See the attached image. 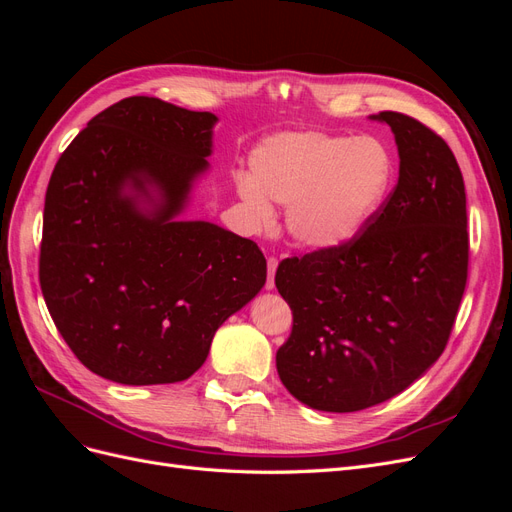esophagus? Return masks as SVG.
I'll use <instances>...</instances> for the list:
<instances>
[{
    "instance_id": "34e87169",
    "label": "esophagus",
    "mask_w": 512,
    "mask_h": 512,
    "mask_svg": "<svg viewBox=\"0 0 512 512\" xmlns=\"http://www.w3.org/2000/svg\"><path fill=\"white\" fill-rule=\"evenodd\" d=\"M267 267H269V275H267V284H265V288H267V290H273V288H275V269H277V258L269 256V258H267Z\"/></svg>"
}]
</instances>
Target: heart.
Returning <instances> with one entry per match:
<instances>
[{"instance_id":"b5f03b06","label":"heart","mask_w":512,"mask_h":512,"mask_svg":"<svg viewBox=\"0 0 512 512\" xmlns=\"http://www.w3.org/2000/svg\"><path fill=\"white\" fill-rule=\"evenodd\" d=\"M252 177L237 192L258 222H269V200L288 205L286 228L307 250L350 245L376 218L391 192V151L371 136L280 132L262 138L250 156Z\"/></svg>"}]
</instances>
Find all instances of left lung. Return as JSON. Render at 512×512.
I'll return each instance as SVG.
<instances>
[{
    "label": "left lung",
    "instance_id": "left-lung-1",
    "mask_svg": "<svg viewBox=\"0 0 512 512\" xmlns=\"http://www.w3.org/2000/svg\"><path fill=\"white\" fill-rule=\"evenodd\" d=\"M369 119L395 134L393 194L350 245L286 258L275 273L292 309L277 374L322 412L371 408L421 378L446 348L468 280L466 185L453 151L408 115Z\"/></svg>",
    "mask_w": 512,
    "mask_h": 512
}]
</instances>
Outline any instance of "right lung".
Returning <instances> with one entry per match:
<instances>
[{
  "mask_svg": "<svg viewBox=\"0 0 512 512\" xmlns=\"http://www.w3.org/2000/svg\"><path fill=\"white\" fill-rule=\"evenodd\" d=\"M213 113L126 98L87 123L46 188L40 288L94 374L130 386L190 378L213 335L267 282L250 239L181 220L209 170Z\"/></svg>",
  "mask_w": 512,
  "mask_h": 512,
  "instance_id": "add662e5",
  "label": "right lung"
}]
</instances>
